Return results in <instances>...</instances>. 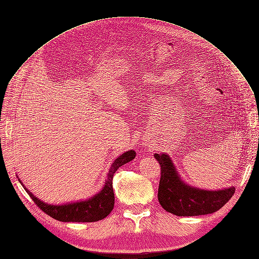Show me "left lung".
Returning a JSON list of instances; mask_svg holds the SVG:
<instances>
[{
  "instance_id": "obj_1",
  "label": "left lung",
  "mask_w": 259,
  "mask_h": 259,
  "mask_svg": "<svg viewBox=\"0 0 259 259\" xmlns=\"http://www.w3.org/2000/svg\"><path fill=\"white\" fill-rule=\"evenodd\" d=\"M161 166V179L157 192L162 207L176 216H199L219 210L228 203L235 193V187L220 190H206L186 184L180 178L168 154L155 153Z\"/></svg>"
}]
</instances>
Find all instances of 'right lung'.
<instances>
[{"label":"right lung","mask_w":259,"mask_h":259,"mask_svg":"<svg viewBox=\"0 0 259 259\" xmlns=\"http://www.w3.org/2000/svg\"><path fill=\"white\" fill-rule=\"evenodd\" d=\"M136 155L137 153L134 150H129L120 154L110 167L104 188L94 197L84 201L72 202V203H65L63 205L48 204L33 196L30 190L22 184L20 179L19 181L38 207L52 218L62 222H95L106 218L113 209L114 193L113 186H112L113 176L120 166L132 161Z\"/></svg>","instance_id":"add662e5"}]
</instances>
